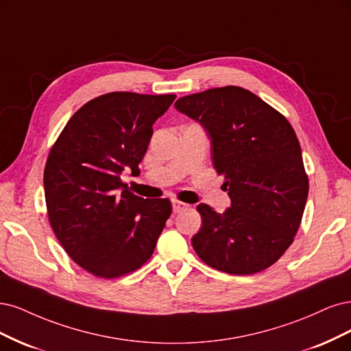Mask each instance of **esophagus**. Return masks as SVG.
<instances>
[{"mask_svg": "<svg viewBox=\"0 0 351 351\" xmlns=\"http://www.w3.org/2000/svg\"><path fill=\"white\" fill-rule=\"evenodd\" d=\"M188 206L185 204V202H180L178 199H173L172 201V208H173V213H179V211H184Z\"/></svg>", "mask_w": 351, "mask_h": 351, "instance_id": "obj_1", "label": "esophagus"}]
</instances>
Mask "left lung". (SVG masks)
Instances as JSON below:
<instances>
[{"label": "left lung", "instance_id": "obj_1", "mask_svg": "<svg viewBox=\"0 0 351 351\" xmlns=\"http://www.w3.org/2000/svg\"><path fill=\"white\" fill-rule=\"evenodd\" d=\"M176 110L198 122L232 206L197 207L202 228L192 246L207 265L250 276L273 265L291 245L309 182L295 130L250 90L228 86L180 97Z\"/></svg>", "mask_w": 351, "mask_h": 351}]
</instances>
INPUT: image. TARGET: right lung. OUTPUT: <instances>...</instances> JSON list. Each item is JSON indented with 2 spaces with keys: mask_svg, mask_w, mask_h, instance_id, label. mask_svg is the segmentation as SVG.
I'll return each mask as SVG.
<instances>
[{
  "mask_svg": "<svg viewBox=\"0 0 351 351\" xmlns=\"http://www.w3.org/2000/svg\"><path fill=\"white\" fill-rule=\"evenodd\" d=\"M175 97L99 96L75 112L51 149L43 186L52 230L73 261L97 277L147 263L171 216V201L134 195L121 173H140L153 123Z\"/></svg>",
  "mask_w": 351,
  "mask_h": 351,
  "instance_id": "1",
  "label": "right lung"
}]
</instances>
